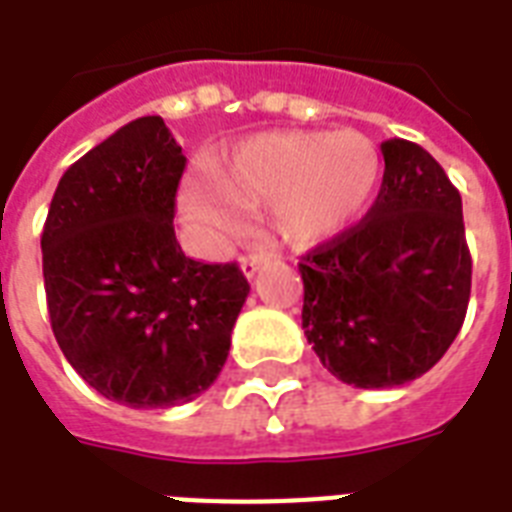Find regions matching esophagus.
Here are the masks:
<instances>
[{
    "mask_svg": "<svg viewBox=\"0 0 512 512\" xmlns=\"http://www.w3.org/2000/svg\"><path fill=\"white\" fill-rule=\"evenodd\" d=\"M265 263L263 255H249V257H241V271H244V276L247 279H252L257 271H260V265Z\"/></svg>",
    "mask_w": 512,
    "mask_h": 512,
    "instance_id": "esophagus-1",
    "label": "esophagus"
}]
</instances>
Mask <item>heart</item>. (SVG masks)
<instances>
[{
	"instance_id": "b5f03b06",
	"label": "heart",
	"mask_w": 512,
	"mask_h": 512,
	"mask_svg": "<svg viewBox=\"0 0 512 512\" xmlns=\"http://www.w3.org/2000/svg\"><path fill=\"white\" fill-rule=\"evenodd\" d=\"M382 175L380 151L361 132H265L236 143L212 180L183 188V212L209 244L244 228L245 209H268L295 247H316L366 215Z\"/></svg>"
}]
</instances>
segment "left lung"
<instances>
[{
    "label": "left lung",
    "mask_w": 512,
    "mask_h": 512,
    "mask_svg": "<svg viewBox=\"0 0 512 512\" xmlns=\"http://www.w3.org/2000/svg\"><path fill=\"white\" fill-rule=\"evenodd\" d=\"M385 175L364 220L300 260L303 329L353 388H396L441 361L470 300L462 199L409 140L380 146Z\"/></svg>",
    "instance_id": "left-lung-1"
}]
</instances>
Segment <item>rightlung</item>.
Here are the masks:
<instances>
[{
  "label": "right lung",
  "mask_w": 512,
  "mask_h": 512,
  "mask_svg": "<svg viewBox=\"0 0 512 512\" xmlns=\"http://www.w3.org/2000/svg\"><path fill=\"white\" fill-rule=\"evenodd\" d=\"M185 170L162 116H140L63 172L42 231L47 311L87 385L132 409L188 404L217 380L249 295L236 263L175 239Z\"/></svg>",
  "instance_id": "right-lung-1"
}]
</instances>
